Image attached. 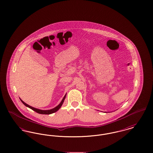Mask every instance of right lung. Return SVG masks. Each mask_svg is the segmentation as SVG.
<instances>
[{"mask_svg": "<svg viewBox=\"0 0 153 153\" xmlns=\"http://www.w3.org/2000/svg\"><path fill=\"white\" fill-rule=\"evenodd\" d=\"M65 97L66 95H65V96L64 97L63 99L62 100V101H61V102H60V104H59L58 105H57L56 107H55V108H53V109H50V110H41V109H36V108H34V107H32L30 106L29 105H28V104H27L26 103H25V102H23L21 99V102H22V103H23L25 105H26V107H29V108H30V109H33V111H34L35 112H36L37 113L40 114L49 115V114H53V113H54V112H56V111H57L58 109L60 108V107H61V105H62L63 102H64V100H65Z\"/></svg>", "mask_w": 153, "mask_h": 153, "instance_id": "obj_1", "label": "right lung"}]
</instances>
